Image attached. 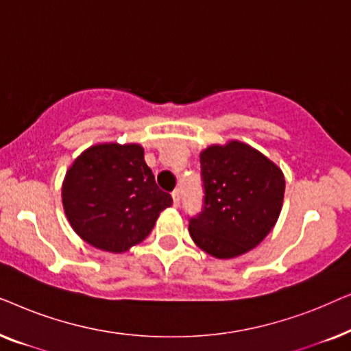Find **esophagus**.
<instances>
[{
    "instance_id": "obj_1",
    "label": "esophagus",
    "mask_w": 351,
    "mask_h": 351,
    "mask_svg": "<svg viewBox=\"0 0 351 351\" xmlns=\"http://www.w3.org/2000/svg\"><path fill=\"white\" fill-rule=\"evenodd\" d=\"M172 199H174V206L177 208V206H180V190L176 189L174 191H172Z\"/></svg>"
}]
</instances>
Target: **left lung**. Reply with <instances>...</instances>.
<instances>
[{
	"instance_id": "1",
	"label": "left lung",
	"mask_w": 351,
	"mask_h": 351,
	"mask_svg": "<svg viewBox=\"0 0 351 351\" xmlns=\"http://www.w3.org/2000/svg\"><path fill=\"white\" fill-rule=\"evenodd\" d=\"M199 162L203 208L189 219L190 237L217 258L251 251L270 233L281 213V169L241 142L206 148Z\"/></svg>"
}]
</instances>
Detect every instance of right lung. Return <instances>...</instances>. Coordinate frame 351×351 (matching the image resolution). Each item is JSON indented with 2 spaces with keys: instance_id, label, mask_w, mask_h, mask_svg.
Returning <instances> with one entry per match:
<instances>
[{
  "instance_id": "1",
  "label": "right lung",
  "mask_w": 351,
  "mask_h": 351,
  "mask_svg": "<svg viewBox=\"0 0 351 351\" xmlns=\"http://www.w3.org/2000/svg\"><path fill=\"white\" fill-rule=\"evenodd\" d=\"M71 227L86 243L124 252L145 239L158 215L172 204L136 143H104L76 158L62 186Z\"/></svg>"
}]
</instances>
